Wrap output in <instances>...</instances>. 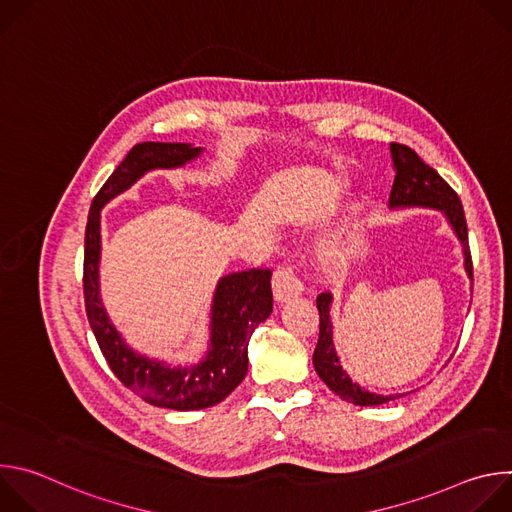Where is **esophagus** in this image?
<instances>
[{
  "label": "esophagus",
  "instance_id": "esophagus-1",
  "mask_svg": "<svg viewBox=\"0 0 512 512\" xmlns=\"http://www.w3.org/2000/svg\"><path fill=\"white\" fill-rule=\"evenodd\" d=\"M273 298L277 304H285L289 300H294L298 296H302V281L296 277V273L291 271V267L283 265L273 273Z\"/></svg>",
  "mask_w": 512,
  "mask_h": 512
}]
</instances>
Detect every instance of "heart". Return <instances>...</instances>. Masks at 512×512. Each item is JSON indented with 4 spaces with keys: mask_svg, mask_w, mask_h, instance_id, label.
I'll list each match as a JSON object with an SVG mask.
<instances>
[{
    "mask_svg": "<svg viewBox=\"0 0 512 512\" xmlns=\"http://www.w3.org/2000/svg\"><path fill=\"white\" fill-rule=\"evenodd\" d=\"M356 216H358V208L352 206L340 221V225L316 243L314 251H316V257H318L320 263L338 265V263L344 261L346 251H348V241H350V235L354 231Z\"/></svg>",
    "mask_w": 512,
    "mask_h": 512,
    "instance_id": "1",
    "label": "heart"
}]
</instances>
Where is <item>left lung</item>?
<instances>
[{"instance_id": "8db88e82", "label": "left lung", "mask_w": 512, "mask_h": 512, "mask_svg": "<svg viewBox=\"0 0 512 512\" xmlns=\"http://www.w3.org/2000/svg\"><path fill=\"white\" fill-rule=\"evenodd\" d=\"M395 180L389 196V208L391 210H407V208H429L442 212L448 227L456 235L462 247L464 257V271L472 279V259L468 249V227L462 202L458 194L448 186V182L437 174L433 168H429L411 148L401 143L389 145ZM332 294H320L316 300L318 312H320V338L318 346L314 350V369L318 377L328 385L330 391H334L340 399L352 403V405H383L389 401H395L399 397H405L407 393H395V395H379L369 389L360 387L350 379V375L344 371L340 356L334 346V324H332Z\"/></svg>"}]
</instances>
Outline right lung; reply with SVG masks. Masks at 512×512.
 <instances>
[{"mask_svg": "<svg viewBox=\"0 0 512 512\" xmlns=\"http://www.w3.org/2000/svg\"><path fill=\"white\" fill-rule=\"evenodd\" d=\"M202 154L204 148L194 143H137L95 196L85 233V306L99 348L127 389L145 403L174 411L212 407L241 385L251 334L273 312L271 271H235L216 281L206 348L198 360L174 364L148 356L123 338L101 298V210L148 172L178 170Z\"/></svg>", "mask_w": 512, "mask_h": 512, "instance_id": "1", "label": "right lung"}]
</instances>
